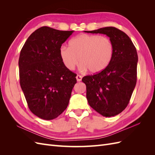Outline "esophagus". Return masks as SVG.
<instances>
[{
    "mask_svg": "<svg viewBox=\"0 0 155 155\" xmlns=\"http://www.w3.org/2000/svg\"><path fill=\"white\" fill-rule=\"evenodd\" d=\"M76 79H77V81H81V79H82V76H79V75H77Z\"/></svg>",
    "mask_w": 155,
    "mask_h": 155,
    "instance_id": "obj_1",
    "label": "esophagus"
}]
</instances>
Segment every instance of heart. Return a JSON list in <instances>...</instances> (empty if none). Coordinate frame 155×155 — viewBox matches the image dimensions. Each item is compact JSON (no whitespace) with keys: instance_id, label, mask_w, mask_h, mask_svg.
<instances>
[{"instance_id":"obj_1","label":"heart","mask_w":155,"mask_h":155,"mask_svg":"<svg viewBox=\"0 0 155 155\" xmlns=\"http://www.w3.org/2000/svg\"><path fill=\"white\" fill-rule=\"evenodd\" d=\"M113 55V45L107 37L83 34L69 42V47L62 46L60 57L67 68L73 70L80 61L81 70L92 74L104 70Z\"/></svg>"}]
</instances>
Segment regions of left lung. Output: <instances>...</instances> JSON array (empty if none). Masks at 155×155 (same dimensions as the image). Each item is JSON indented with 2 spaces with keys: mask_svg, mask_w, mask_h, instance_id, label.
I'll list each match as a JSON object with an SVG mask.
<instances>
[{
  "mask_svg": "<svg viewBox=\"0 0 155 155\" xmlns=\"http://www.w3.org/2000/svg\"><path fill=\"white\" fill-rule=\"evenodd\" d=\"M105 34L113 45V55L104 70L83 77L89 105L105 117L121 113L127 106L137 83L138 54L132 41L114 27L87 31Z\"/></svg>",
  "mask_w": 155,
  "mask_h": 155,
  "instance_id": "8db88e82",
  "label": "left lung"
}]
</instances>
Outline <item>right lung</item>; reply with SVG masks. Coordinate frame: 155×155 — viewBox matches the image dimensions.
Here are the masks:
<instances>
[{
    "label": "right lung",
    "mask_w": 155,
    "mask_h": 155,
    "mask_svg": "<svg viewBox=\"0 0 155 155\" xmlns=\"http://www.w3.org/2000/svg\"><path fill=\"white\" fill-rule=\"evenodd\" d=\"M74 31L48 26L30 35L18 59L20 85L31 112L50 120L67 109L76 74L64 65L60 48Z\"/></svg>",
    "instance_id": "add662e5"
}]
</instances>
